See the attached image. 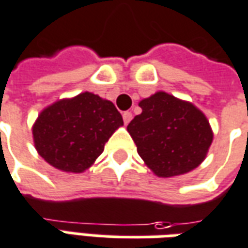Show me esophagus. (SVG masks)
Instances as JSON below:
<instances>
[{"label":"esophagus","mask_w":248,"mask_h":248,"mask_svg":"<svg viewBox=\"0 0 248 248\" xmlns=\"http://www.w3.org/2000/svg\"><path fill=\"white\" fill-rule=\"evenodd\" d=\"M122 117H124V124H129V122H130V121L133 119V114H131V112H130V111H124V115H122Z\"/></svg>","instance_id":"esophagus-1"}]
</instances>
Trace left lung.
I'll list each match as a JSON object with an SVG mask.
<instances>
[{
    "mask_svg": "<svg viewBox=\"0 0 248 248\" xmlns=\"http://www.w3.org/2000/svg\"><path fill=\"white\" fill-rule=\"evenodd\" d=\"M142 112L127 126L145 164L160 177L190 172L205 158L212 130L192 103L166 93L140 102Z\"/></svg>",
    "mask_w": 248,
    "mask_h": 248,
    "instance_id": "8db88e82",
    "label": "left lung"
}]
</instances>
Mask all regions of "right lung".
<instances>
[{"mask_svg":"<svg viewBox=\"0 0 248 248\" xmlns=\"http://www.w3.org/2000/svg\"><path fill=\"white\" fill-rule=\"evenodd\" d=\"M122 124V115L110 100L83 93L40 114L33 126L34 146L52 166L80 173L94 164Z\"/></svg>","mask_w":248,"mask_h":248,"instance_id":"obj_1","label":"right lung"}]
</instances>
